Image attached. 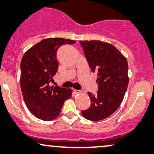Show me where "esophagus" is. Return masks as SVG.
<instances>
[{
  "instance_id": "esophagus-1",
  "label": "esophagus",
  "mask_w": 154,
  "mask_h": 154,
  "mask_svg": "<svg viewBox=\"0 0 154 154\" xmlns=\"http://www.w3.org/2000/svg\"><path fill=\"white\" fill-rule=\"evenodd\" d=\"M73 91H74L75 94H80V93H82V91L80 90H77V89H73Z\"/></svg>"
}]
</instances>
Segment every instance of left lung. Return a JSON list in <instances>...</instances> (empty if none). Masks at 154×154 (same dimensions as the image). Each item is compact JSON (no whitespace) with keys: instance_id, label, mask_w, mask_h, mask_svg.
Returning <instances> with one entry per match:
<instances>
[{"instance_id":"obj_1","label":"left lung","mask_w":154,"mask_h":154,"mask_svg":"<svg viewBox=\"0 0 154 154\" xmlns=\"http://www.w3.org/2000/svg\"><path fill=\"white\" fill-rule=\"evenodd\" d=\"M93 72L98 73L96 96L88 92L91 106L82 111L86 119H105L118 109L129 82L126 58L110 43L100 40L79 41Z\"/></svg>"}]
</instances>
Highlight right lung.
I'll use <instances>...</instances> for the list:
<instances>
[{
  "label": "right lung",
  "mask_w": 154,
  "mask_h": 154,
  "mask_svg": "<svg viewBox=\"0 0 154 154\" xmlns=\"http://www.w3.org/2000/svg\"><path fill=\"white\" fill-rule=\"evenodd\" d=\"M76 41L60 38L44 39L23 54L21 62L20 86L28 109L43 121L54 119L64 102L72 96L71 88L50 86L57 72L56 51L63 45Z\"/></svg>",
  "instance_id": "obj_1"
}]
</instances>
